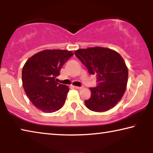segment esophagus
Segmentation results:
<instances>
[{"label":"esophagus","mask_w":153,"mask_h":153,"mask_svg":"<svg viewBox=\"0 0 153 153\" xmlns=\"http://www.w3.org/2000/svg\"><path fill=\"white\" fill-rule=\"evenodd\" d=\"M74 88H76V89H78V90H80V89L82 88V86H80V87H79V86H74Z\"/></svg>","instance_id":"obj_1"}]
</instances>
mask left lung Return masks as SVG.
I'll use <instances>...</instances> for the list:
<instances>
[{
  "mask_svg": "<svg viewBox=\"0 0 153 153\" xmlns=\"http://www.w3.org/2000/svg\"><path fill=\"white\" fill-rule=\"evenodd\" d=\"M75 55L97 77V85L90 88L91 97L85 100L90 110L104 112L115 107L126 91L128 70L123 58L109 48L93 47L79 49Z\"/></svg>",
  "mask_w": 153,
  "mask_h": 153,
  "instance_id": "8db88e82",
  "label": "left lung"
}]
</instances>
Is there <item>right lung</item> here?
<instances>
[{
	"label": "right lung",
	"instance_id": "1",
	"mask_svg": "<svg viewBox=\"0 0 153 153\" xmlns=\"http://www.w3.org/2000/svg\"><path fill=\"white\" fill-rule=\"evenodd\" d=\"M65 50H45L35 54L25 63L22 70L23 86L30 101L46 113L63 107L69 88L56 82L62 66L73 56Z\"/></svg>",
	"mask_w": 153,
	"mask_h": 153
}]
</instances>
